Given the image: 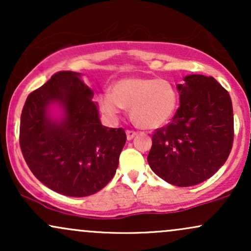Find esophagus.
I'll return each instance as SVG.
<instances>
[{"label": "esophagus", "mask_w": 251, "mask_h": 251, "mask_svg": "<svg viewBox=\"0 0 251 251\" xmlns=\"http://www.w3.org/2000/svg\"><path fill=\"white\" fill-rule=\"evenodd\" d=\"M135 134H137V132H134V131H126V137H127V140H132L133 139V138L135 137Z\"/></svg>", "instance_id": "34e87169"}]
</instances>
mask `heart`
Returning a JSON list of instances; mask_svg holds the SVG:
<instances>
[{"instance_id":"obj_1","label":"heart","mask_w":251,"mask_h":251,"mask_svg":"<svg viewBox=\"0 0 251 251\" xmlns=\"http://www.w3.org/2000/svg\"><path fill=\"white\" fill-rule=\"evenodd\" d=\"M99 103L102 113L109 119H116L124 107L129 108V116L135 125L155 129L174 117L178 93L168 80L128 76L114 82L112 92L100 96Z\"/></svg>"}]
</instances>
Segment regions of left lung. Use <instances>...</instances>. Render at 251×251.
<instances>
[{
	"mask_svg": "<svg viewBox=\"0 0 251 251\" xmlns=\"http://www.w3.org/2000/svg\"><path fill=\"white\" fill-rule=\"evenodd\" d=\"M177 85L179 108L172 122L152 135L150 168L176 186H192L215 175L234 142L229 93L212 76L191 74Z\"/></svg>",
	"mask_w": 251,
	"mask_h": 251,
	"instance_id": "obj_1",
	"label": "left lung"
}]
</instances>
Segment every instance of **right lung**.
<instances>
[{
	"mask_svg": "<svg viewBox=\"0 0 251 251\" xmlns=\"http://www.w3.org/2000/svg\"><path fill=\"white\" fill-rule=\"evenodd\" d=\"M93 96L81 73L63 71L25 102L22 154L37 179L57 194L91 196L116 175L126 134L123 128L102 125Z\"/></svg>",
	"mask_w": 251,
	"mask_h": 251,
	"instance_id": "right-lung-1",
	"label": "right lung"
}]
</instances>
